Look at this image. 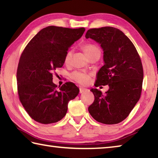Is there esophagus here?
I'll list each match as a JSON object with an SVG mask.
<instances>
[{
    "mask_svg": "<svg viewBox=\"0 0 158 158\" xmlns=\"http://www.w3.org/2000/svg\"><path fill=\"white\" fill-rule=\"evenodd\" d=\"M85 90H87V89H84V88H79V92H80V93H84V91H85Z\"/></svg>",
    "mask_w": 158,
    "mask_h": 158,
    "instance_id": "34e87169",
    "label": "esophagus"
}]
</instances>
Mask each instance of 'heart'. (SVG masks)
I'll list each match as a JSON object with an SVG mask.
<instances>
[{
    "label": "heart",
    "instance_id": "heart-1",
    "mask_svg": "<svg viewBox=\"0 0 158 158\" xmlns=\"http://www.w3.org/2000/svg\"><path fill=\"white\" fill-rule=\"evenodd\" d=\"M83 49H84V52L88 57H90V56L93 54L95 52H98L99 50L98 48L94 44H85L83 46ZM72 56V51L69 50L68 52L66 53L65 56V63H68L70 60V58ZM71 78L73 79L74 81H75L78 84H80L81 85H85L88 84L90 81V75L83 72H74L71 74Z\"/></svg>",
    "mask_w": 158,
    "mask_h": 158
}]
</instances>
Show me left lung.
Masks as SVG:
<instances>
[{
	"label": "left lung",
	"instance_id": "left-lung-1",
	"mask_svg": "<svg viewBox=\"0 0 158 158\" xmlns=\"http://www.w3.org/2000/svg\"><path fill=\"white\" fill-rule=\"evenodd\" d=\"M85 38L100 45L104 65L98 73L95 86L108 85L103 95L92 89L95 100L89 107L95 121L117 124L130 114L140 98L143 79V67L137 51L121 31L111 26L89 29Z\"/></svg>",
	"mask_w": 158,
	"mask_h": 158
}]
</instances>
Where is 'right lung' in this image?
<instances>
[{"label":"right lung","instance_id":"add662e5","mask_svg":"<svg viewBox=\"0 0 158 158\" xmlns=\"http://www.w3.org/2000/svg\"><path fill=\"white\" fill-rule=\"evenodd\" d=\"M85 29L49 26L40 31L21 56L17 79L19 100L29 116L42 124L60 121L79 89L67 82L57 90L52 73L65 63V56Z\"/></svg>","mask_w":158,"mask_h":158}]
</instances>
